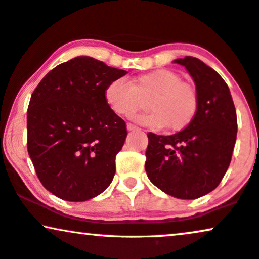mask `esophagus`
Masks as SVG:
<instances>
[{
  "instance_id": "obj_1",
  "label": "esophagus",
  "mask_w": 259,
  "mask_h": 259,
  "mask_svg": "<svg viewBox=\"0 0 259 259\" xmlns=\"http://www.w3.org/2000/svg\"><path fill=\"white\" fill-rule=\"evenodd\" d=\"M126 129L129 130V132H134V130H139V127H137L136 125H134V124H132V123H127Z\"/></svg>"
}]
</instances>
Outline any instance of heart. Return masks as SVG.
I'll use <instances>...</instances> for the list:
<instances>
[{"mask_svg": "<svg viewBox=\"0 0 259 259\" xmlns=\"http://www.w3.org/2000/svg\"><path fill=\"white\" fill-rule=\"evenodd\" d=\"M107 106L117 116L132 117L148 100L146 114L136 117L142 125L159 130L167 125L182 130L195 118L198 109L196 88L169 69H156L137 75L129 83L124 78L111 81L104 92Z\"/></svg>", "mask_w": 259, "mask_h": 259, "instance_id": "obj_1", "label": "heart"}]
</instances>
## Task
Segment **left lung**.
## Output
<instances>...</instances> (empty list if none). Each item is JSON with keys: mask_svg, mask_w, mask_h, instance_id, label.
<instances>
[{"mask_svg": "<svg viewBox=\"0 0 259 259\" xmlns=\"http://www.w3.org/2000/svg\"><path fill=\"white\" fill-rule=\"evenodd\" d=\"M194 78L198 96L195 118L169 136L148 133L145 168L149 181L173 197L195 199L224 178L237 140V112L230 88L212 68L196 57L175 60Z\"/></svg>", "mask_w": 259, "mask_h": 259, "instance_id": "left-lung-1", "label": "left lung"}]
</instances>
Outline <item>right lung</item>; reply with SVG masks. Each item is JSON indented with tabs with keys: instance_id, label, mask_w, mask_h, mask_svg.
Masks as SVG:
<instances>
[{
	"instance_id": "1",
	"label": "right lung",
	"mask_w": 259,
	"mask_h": 259,
	"mask_svg": "<svg viewBox=\"0 0 259 259\" xmlns=\"http://www.w3.org/2000/svg\"><path fill=\"white\" fill-rule=\"evenodd\" d=\"M125 70L78 56L49 71L27 110V150L45 189L83 202L105 191L116 173L125 122L107 106L104 92Z\"/></svg>"
}]
</instances>
